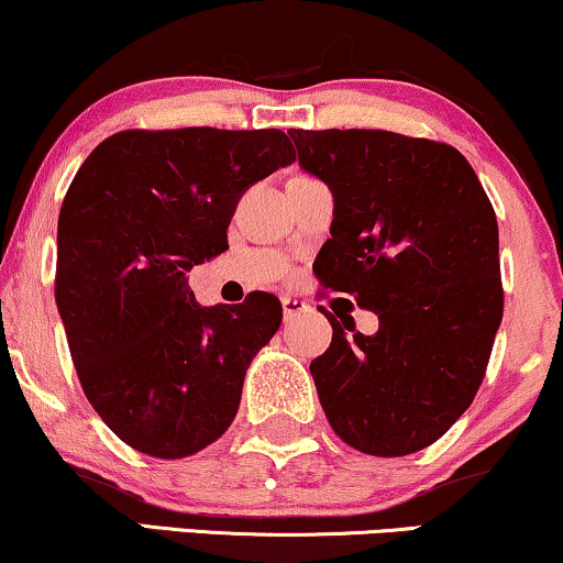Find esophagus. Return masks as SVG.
<instances>
[{
    "label": "esophagus",
    "instance_id": "1",
    "mask_svg": "<svg viewBox=\"0 0 563 563\" xmlns=\"http://www.w3.org/2000/svg\"><path fill=\"white\" fill-rule=\"evenodd\" d=\"M305 310H308V305H305L302 299H297V297H282V312H284V320L297 318L299 312H305Z\"/></svg>",
    "mask_w": 563,
    "mask_h": 563
}]
</instances>
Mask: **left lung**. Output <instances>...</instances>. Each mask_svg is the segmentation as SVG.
<instances>
[{
	"label": "left lung",
	"instance_id": "8db88e82",
	"mask_svg": "<svg viewBox=\"0 0 563 563\" xmlns=\"http://www.w3.org/2000/svg\"><path fill=\"white\" fill-rule=\"evenodd\" d=\"M299 167L333 194L316 274L375 310L377 333L341 327L310 362L333 432L379 457L448 432L476 396L499 331V228L455 147L375 129L289 131ZM344 322V318H341Z\"/></svg>",
	"mask_w": 563,
	"mask_h": 563
}]
</instances>
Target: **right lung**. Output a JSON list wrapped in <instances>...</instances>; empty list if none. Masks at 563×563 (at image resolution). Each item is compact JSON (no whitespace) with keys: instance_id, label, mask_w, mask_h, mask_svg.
<instances>
[{"instance_id":"1","label":"right lung","mask_w":563,"mask_h":563,"mask_svg":"<svg viewBox=\"0 0 563 563\" xmlns=\"http://www.w3.org/2000/svg\"><path fill=\"white\" fill-rule=\"evenodd\" d=\"M295 163L279 129L121 131L58 211L56 308L100 419L152 457H186L235 419L245 372L282 323L274 295L196 302L188 272L228 247L247 188Z\"/></svg>"}]
</instances>
